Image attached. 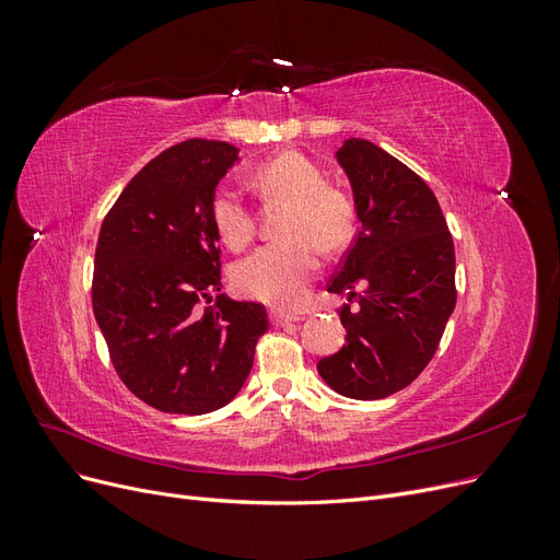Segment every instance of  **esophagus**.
<instances>
[{"mask_svg":"<svg viewBox=\"0 0 560 560\" xmlns=\"http://www.w3.org/2000/svg\"><path fill=\"white\" fill-rule=\"evenodd\" d=\"M301 315L299 313H284V311H270V322H273L276 327H284L290 325V322H299Z\"/></svg>","mask_w":560,"mask_h":560,"instance_id":"obj_1","label":"esophagus"}]
</instances>
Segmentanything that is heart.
I'll use <instances>...</instances> for the list:
<instances>
[{"instance_id": "b5f03b06", "label": "heart", "mask_w": 560, "mask_h": 560, "mask_svg": "<svg viewBox=\"0 0 560 560\" xmlns=\"http://www.w3.org/2000/svg\"><path fill=\"white\" fill-rule=\"evenodd\" d=\"M252 184L268 200L290 202L282 229L287 243L254 249L233 270L238 292L270 306H296L319 270L317 247L338 252L352 233L350 202L327 189L325 173L296 151H284L252 171ZM212 224L229 247L241 249L254 233V217L241 189L219 186L212 196Z\"/></svg>"}]
</instances>
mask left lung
<instances>
[{"mask_svg": "<svg viewBox=\"0 0 560 560\" xmlns=\"http://www.w3.org/2000/svg\"><path fill=\"white\" fill-rule=\"evenodd\" d=\"M358 238L327 292L346 294V346L317 362L319 376L350 399H383L418 378L455 308V249L442 208L411 167L378 144L350 138L336 149ZM364 285L349 311L353 287Z\"/></svg>", "mask_w": 560, "mask_h": 560, "instance_id": "obj_1", "label": "left lung"}]
</instances>
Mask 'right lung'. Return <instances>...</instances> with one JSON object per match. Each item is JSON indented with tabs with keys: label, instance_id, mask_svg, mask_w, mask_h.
<instances>
[{
	"label": "right lung",
	"instance_id": "1",
	"mask_svg": "<svg viewBox=\"0 0 560 560\" xmlns=\"http://www.w3.org/2000/svg\"><path fill=\"white\" fill-rule=\"evenodd\" d=\"M238 147L186 140L135 175L100 229L93 313L126 387L165 413L222 409L245 385L268 329L261 303L222 292L212 196Z\"/></svg>",
	"mask_w": 560,
	"mask_h": 560
}]
</instances>
